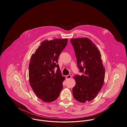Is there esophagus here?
<instances>
[{"label": "esophagus", "instance_id": "34e87169", "mask_svg": "<svg viewBox=\"0 0 127 127\" xmlns=\"http://www.w3.org/2000/svg\"><path fill=\"white\" fill-rule=\"evenodd\" d=\"M71 77V76L70 75H67L66 76V79H70Z\"/></svg>", "mask_w": 127, "mask_h": 127}]
</instances>
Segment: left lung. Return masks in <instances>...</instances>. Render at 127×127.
<instances>
[{
    "mask_svg": "<svg viewBox=\"0 0 127 127\" xmlns=\"http://www.w3.org/2000/svg\"><path fill=\"white\" fill-rule=\"evenodd\" d=\"M81 75H75L72 88L74 99L81 103L95 98L104 81L105 70L97 47L87 38L70 39Z\"/></svg>",
    "mask_w": 127,
    "mask_h": 127,
    "instance_id": "left-lung-1",
    "label": "left lung"
}]
</instances>
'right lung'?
<instances>
[{"mask_svg": "<svg viewBox=\"0 0 127 127\" xmlns=\"http://www.w3.org/2000/svg\"><path fill=\"white\" fill-rule=\"evenodd\" d=\"M68 39H57L42 42L31 57L29 77L32 90L43 101L51 102L59 96L65 77L62 76L58 62ZM57 68L56 72L54 69Z\"/></svg>", "mask_w": 127, "mask_h": 127, "instance_id": "add662e5", "label": "right lung"}]
</instances>
